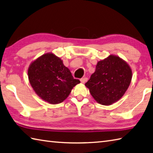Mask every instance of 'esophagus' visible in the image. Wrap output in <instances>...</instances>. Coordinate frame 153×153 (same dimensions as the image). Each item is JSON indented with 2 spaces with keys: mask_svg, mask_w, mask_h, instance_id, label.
<instances>
[{
  "mask_svg": "<svg viewBox=\"0 0 153 153\" xmlns=\"http://www.w3.org/2000/svg\"><path fill=\"white\" fill-rule=\"evenodd\" d=\"M87 81V77H83V78H82L80 79V82H81V83H85Z\"/></svg>",
  "mask_w": 153,
  "mask_h": 153,
  "instance_id": "34e87169",
  "label": "esophagus"
}]
</instances>
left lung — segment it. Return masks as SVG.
<instances>
[{
    "instance_id": "left-lung-1",
    "label": "left lung",
    "mask_w": 153,
    "mask_h": 153,
    "mask_svg": "<svg viewBox=\"0 0 153 153\" xmlns=\"http://www.w3.org/2000/svg\"><path fill=\"white\" fill-rule=\"evenodd\" d=\"M131 78L129 64L119 56L110 54L97 62L95 71L85 85L97 102L108 106L122 98Z\"/></svg>"
}]
</instances>
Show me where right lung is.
<instances>
[{"label": "right lung", "mask_w": 153, "mask_h": 153, "mask_svg": "<svg viewBox=\"0 0 153 153\" xmlns=\"http://www.w3.org/2000/svg\"><path fill=\"white\" fill-rule=\"evenodd\" d=\"M28 78L35 93L52 105L62 102L74 87L80 83L74 79L61 58L48 53L32 62L28 68Z\"/></svg>", "instance_id": "obj_1"}]
</instances>
